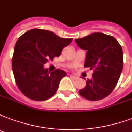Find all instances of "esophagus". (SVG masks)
<instances>
[{
  "mask_svg": "<svg viewBox=\"0 0 132 132\" xmlns=\"http://www.w3.org/2000/svg\"><path fill=\"white\" fill-rule=\"evenodd\" d=\"M70 78L72 79H74V80H77V79H78V77H76V76H74V75H70Z\"/></svg>",
  "mask_w": 132,
  "mask_h": 132,
  "instance_id": "34e87169",
  "label": "esophagus"
}]
</instances>
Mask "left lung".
<instances>
[{"label":"left lung","instance_id":"obj_1","mask_svg":"<svg viewBox=\"0 0 132 132\" xmlns=\"http://www.w3.org/2000/svg\"><path fill=\"white\" fill-rule=\"evenodd\" d=\"M75 42L80 48L87 50L84 67L93 70L92 79L86 81L79 94L90 101L102 100L114 90L121 74V45L113 36L102 32L92 33Z\"/></svg>","mask_w":132,"mask_h":132}]
</instances>
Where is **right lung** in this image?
<instances>
[{
  "mask_svg": "<svg viewBox=\"0 0 132 132\" xmlns=\"http://www.w3.org/2000/svg\"><path fill=\"white\" fill-rule=\"evenodd\" d=\"M72 39L38 28L30 30L18 39L12 56V70L16 84L26 97L44 101L56 93L66 72L59 69L50 72L43 66L59 57Z\"/></svg>",
  "mask_w": 132,
  "mask_h": 132,
  "instance_id": "right-lung-1",
  "label": "right lung"
}]
</instances>
